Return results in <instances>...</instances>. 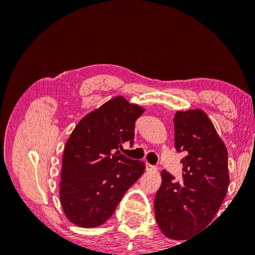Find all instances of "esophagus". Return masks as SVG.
Returning a JSON list of instances; mask_svg holds the SVG:
<instances>
[{
	"label": "esophagus",
	"mask_w": 255,
	"mask_h": 255,
	"mask_svg": "<svg viewBox=\"0 0 255 255\" xmlns=\"http://www.w3.org/2000/svg\"><path fill=\"white\" fill-rule=\"evenodd\" d=\"M145 170H146V171H155V170H156V167H155V166H152V165L146 163V164H145Z\"/></svg>",
	"instance_id": "obj_1"
}]
</instances>
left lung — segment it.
Segmentation results:
<instances>
[{"mask_svg": "<svg viewBox=\"0 0 255 255\" xmlns=\"http://www.w3.org/2000/svg\"><path fill=\"white\" fill-rule=\"evenodd\" d=\"M174 145L186 154L183 181L163 170L154 199L155 219L165 236L186 241L206 229L220 208L230 184L228 151L207 115L201 110L174 116Z\"/></svg>", "mask_w": 255, "mask_h": 255, "instance_id": "left-lung-1", "label": "left lung"}]
</instances>
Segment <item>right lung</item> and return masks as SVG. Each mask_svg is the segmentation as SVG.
Segmentation results:
<instances>
[{
	"label": "right lung",
	"mask_w": 255,
	"mask_h": 255,
	"mask_svg": "<svg viewBox=\"0 0 255 255\" xmlns=\"http://www.w3.org/2000/svg\"><path fill=\"white\" fill-rule=\"evenodd\" d=\"M145 110L115 97L76 125L65 145L59 199L68 220L81 228L103 225L145 164L118 149L134 142L135 121Z\"/></svg>",
	"instance_id": "1"
}]
</instances>
